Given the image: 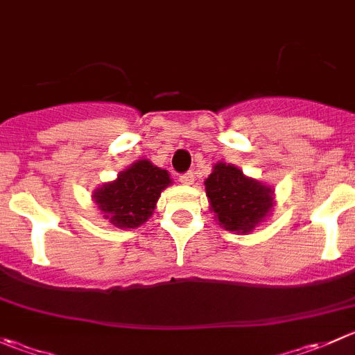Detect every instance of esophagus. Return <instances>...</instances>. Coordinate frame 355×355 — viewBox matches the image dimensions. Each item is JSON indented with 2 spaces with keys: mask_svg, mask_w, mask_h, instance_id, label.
I'll use <instances>...</instances> for the list:
<instances>
[{
  "mask_svg": "<svg viewBox=\"0 0 355 355\" xmlns=\"http://www.w3.org/2000/svg\"><path fill=\"white\" fill-rule=\"evenodd\" d=\"M178 180H180L184 185H192L194 184V173H192V171H187V173L180 175V178H178Z\"/></svg>",
  "mask_w": 355,
  "mask_h": 355,
  "instance_id": "34e87169",
  "label": "esophagus"
}]
</instances>
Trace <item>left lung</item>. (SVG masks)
<instances>
[{"mask_svg":"<svg viewBox=\"0 0 355 355\" xmlns=\"http://www.w3.org/2000/svg\"><path fill=\"white\" fill-rule=\"evenodd\" d=\"M205 185L209 209L230 232H251L274 208L272 189L246 177L234 164L216 163Z\"/></svg>","mask_w":355,"mask_h":355,"instance_id":"left-lung-1","label":"left lung"}]
</instances>
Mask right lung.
Listing matches in <instances>:
<instances>
[{
	"instance_id": "obj_1",
	"label": "right lung",
	"mask_w": 355,
	"mask_h": 355,
	"mask_svg": "<svg viewBox=\"0 0 355 355\" xmlns=\"http://www.w3.org/2000/svg\"><path fill=\"white\" fill-rule=\"evenodd\" d=\"M171 184L166 170L140 159L94 192V201L112 225L135 229L153 215L161 191Z\"/></svg>"
}]
</instances>
